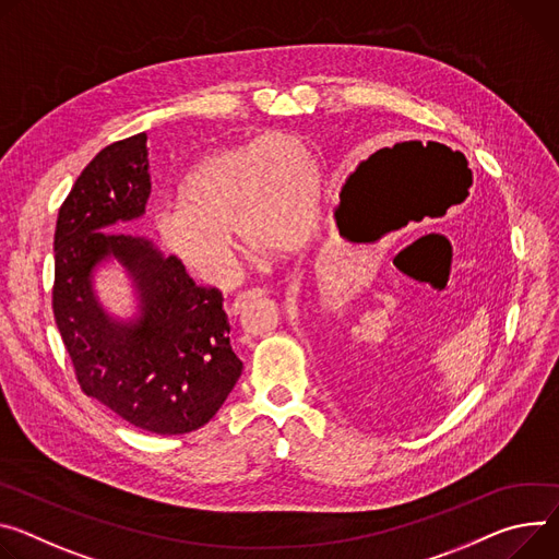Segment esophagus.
I'll use <instances>...</instances> for the list:
<instances>
[{
    "mask_svg": "<svg viewBox=\"0 0 559 559\" xmlns=\"http://www.w3.org/2000/svg\"><path fill=\"white\" fill-rule=\"evenodd\" d=\"M267 294V289H263V287H253V289H247V292H240L236 298H234V302H231V314H240V312H245L253 300L257 298H261V296H265Z\"/></svg>",
    "mask_w": 559,
    "mask_h": 559,
    "instance_id": "esophagus-1",
    "label": "esophagus"
}]
</instances>
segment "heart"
<instances>
[{"instance_id":"obj_1","label":"heart","mask_w":559,"mask_h":559,"mask_svg":"<svg viewBox=\"0 0 559 559\" xmlns=\"http://www.w3.org/2000/svg\"><path fill=\"white\" fill-rule=\"evenodd\" d=\"M321 214V169L306 140L270 133L214 151L182 180L178 202L154 216V229L174 259L210 283H229L238 270V231L259 257L306 245Z\"/></svg>"}]
</instances>
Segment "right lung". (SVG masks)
Returning a JSON list of instances; mask_svg holds the SVG:
<instances>
[{
  "label": "right lung",
  "instance_id": "right-lung-1",
  "mask_svg": "<svg viewBox=\"0 0 559 559\" xmlns=\"http://www.w3.org/2000/svg\"><path fill=\"white\" fill-rule=\"evenodd\" d=\"M151 195L146 133L114 142L75 180L56 227L53 314L82 390L129 426L185 435L205 426L242 372L223 294L144 236L116 231L144 216ZM123 267L134 312L118 318L94 276Z\"/></svg>",
  "mask_w": 559,
  "mask_h": 559
}]
</instances>
